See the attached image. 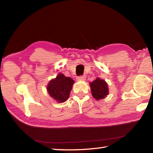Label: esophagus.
Here are the masks:
<instances>
[{
	"mask_svg": "<svg viewBox=\"0 0 153 153\" xmlns=\"http://www.w3.org/2000/svg\"><path fill=\"white\" fill-rule=\"evenodd\" d=\"M77 80H80V81H84V80L86 79V77L84 76H78L77 77Z\"/></svg>",
	"mask_w": 153,
	"mask_h": 153,
	"instance_id": "esophagus-1",
	"label": "esophagus"
}]
</instances>
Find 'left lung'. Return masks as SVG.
Segmentation results:
<instances>
[{"label":"left lung","mask_w":153,"mask_h":153,"mask_svg":"<svg viewBox=\"0 0 153 153\" xmlns=\"http://www.w3.org/2000/svg\"><path fill=\"white\" fill-rule=\"evenodd\" d=\"M90 86L92 97L97 100L105 98L108 94L107 83L104 79H100L99 77H97L90 83Z\"/></svg>","instance_id":"obj_1"}]
</instances>
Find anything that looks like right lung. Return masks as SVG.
I'll return each mask as SVG.
<instances>
[{
	"mask_svg": "<svg viewBox=\"0 0 153 153\" xmlns=\"http://www.w3.org/2000/svg\"><path fill=\"white\" fill-rule=\"evenodd\" d=\"M74 83L71 77L59 74L56 78L49 82L46 88L52 98L58 102H64L68 99Z\"/></svg>",
	"mask_w": 153,
	"mask_h": 153,
	"instance_id": "1",
	"label": "right lung"
}]
</instances>
